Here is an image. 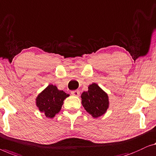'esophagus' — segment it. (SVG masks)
<instances>
[{
	"label": "esophagus",
	"mask_w": 156,
	"mask_h": 156,
	"mask_svg": "<svg viewBox=\"0 0 156 156\" xmlns=\"http://www.w3.org/2000/svg\"><path fill=\"white\" fill-rule=\"evenodd\" d=\"M71 94L74 96H79V95H80V91H79V90H73V91H71Z\"/></svg>",
	"instance_id": "1"
}]
</instances>
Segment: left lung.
Here are the masks:
<instances>
[{"label": "left lung", "instance_id": "1", "mask_svg": "<svg viewBox=\"0 0 156 156\" xmlns=\"http://www.w3.org/2000/svg\"><path fill=\"white\" fill-rule=\"evenodd\" d=\"M81 98L83 107L95 118L105 114L108 108V96L95 83L90 85L88 91L83 92Z\"/></svg>", "mask_w": 156, "mask_h": 156}]
</instances>
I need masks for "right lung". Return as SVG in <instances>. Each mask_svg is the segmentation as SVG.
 <instances>
[{"label": "right lung", "mask_w": 156, "mask_h": 156, "mask_svg": "<svg viewBox=\"0 0 156 156\" xmlns=\"http://www.w3.org/2000/svg\"><path fill=\"white\" fill-rule=\"evenodd\" d=\"M69 96L63 90H58L55 85H49L37 98V106L47 118H53L61 110L63 100Z\"/></svg>", "instance_id": "add662e5"}]
</instances>
